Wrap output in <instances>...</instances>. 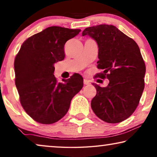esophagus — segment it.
<instances>
[{
	"label": "esophagus",
	"mask_w": 157,
	"mask_h": 157,
	"mask_svg": "<svg viewBox=\"0 0 157 157\" xmlns=\"http://www.w3.org/2000/svg\"><path fill=\"white\" fill-rule=\"evenodd\" d=\"M83 83H84L85 85L90 84V81L89 80H87V79H84V80H83Z\"/></svg>",
	"instance_id": "esophagus-1"
}]
</instances>
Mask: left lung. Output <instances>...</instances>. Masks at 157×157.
<instances>
[{
    "mask_svg": "<svg viewBox=\"0 0 157 157\" xmlns=\"http://www.w3.org/2000/svg\"><path fill=\"white\" fill-rule=\"evenodd\" d=\"M94 38L98 47L96 76L108 78L106 87L94 83L96 95L91 100L94 113L107 123L124 121L136 110L144 89L146 66L140 49L132 38L112 25L84 29L82 36Z\"/></svg>",
    "mask_w": 157,
    "mask_h": 157,
    "instance_id": "obj_1",
    "label": "left lung"
}]
</instances>
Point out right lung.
<instances>
[{"label": "right lung", "instance_id": "obj_1", "mask_svg": "<svg viewBox=\"0 0 157 157\" xmlns=\"http://www.w3.org/2000/svg\"><path fill=\"white\" fill-rule=\"evenodd\" d=\"M80 29L51 26L23 43L14 61L15 83L21 106L33 120L43 124L59 121L67 113L71 101L83 86L78 74L58 82L54 63L65 58L64 45Z\"/></svg>", "mask_w": 157, "mask_h": 157}]
</instances>
